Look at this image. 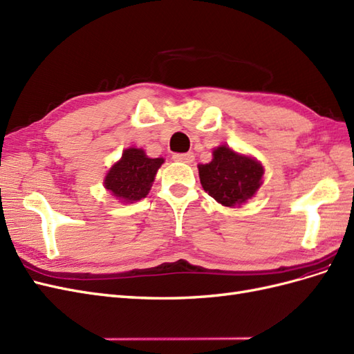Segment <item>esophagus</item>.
Returning <instances> with one entry per match:
<instances>
[{
	"mask_svg": "<svg viewBox=\"0 0 354 354\" xmlns=\"http://www.w3.org/2000/svg\"><path fill=\"white\" fill-rule=\"evenodd\" d=\"M174 160L179 161V162H187V165H189V162H193V160H194V153L193 152L174 153Z\"/></svg>",
	"mask_w": 354,
	"mask_h": 354,
	"instance_id": "obj_1",
	"label": "esophagus"
}]
</instances>
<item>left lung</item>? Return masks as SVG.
<instances>
[{"instance_id":"obj_1","label":"left lung","mask_w":354,"mask_h":354,"mask_svg":"<svg viewBox=\"0 0 354 354\" xmlns=\"http://www.w3.org/2000/svg\"><path fill=\"white\" fill-rule=\"evenodd\" d=\"M212 161L198 165L205 192L223 206H239L256 194L261 185L263 166L248 156L234 152L225 145L215 148Z\"/></svg>"}]
</instances>
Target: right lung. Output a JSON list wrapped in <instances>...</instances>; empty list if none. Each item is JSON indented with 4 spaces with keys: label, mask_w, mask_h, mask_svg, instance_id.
Instances as JSON below:
<instances>
[{
    "label": "right lung",
    "mask_w": 354,
    "mask_h": 354,
    "mask_svg": "<svg viewBox=\"0 0 354 354\" xmlns=\"http://www.w3.org/2000/svg\"><path fill=\"white\" fill-rule=\"evenodd\" d=\"M165 158H149L140 148H129L107 171L104 188L124 203L147 197Z\"/></svg>",
    "instance_id": "right-lung-1"
}]
</instances>
